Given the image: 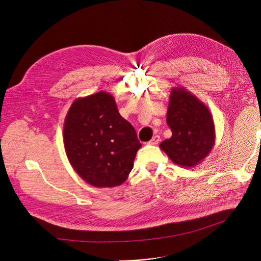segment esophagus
<instances>
[{"instance_id":"obj_1","label":"esophagus","mask_w":261,"mask_h":261,"mask_svg":"<svg viewBox=\"0 0 261 261\" xmlns=\"http://www.w3.org/2000/svg\"><path fill=\"white\" fill-rule=\"evenodd\" d=\"M160 136H158V135H156V136H154L148 143L149 144H151V145H155V144H158L159 142H160Z\"/></svg>"}]
</instances>
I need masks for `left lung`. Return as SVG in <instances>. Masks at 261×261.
Wrapping results in <instances>:
<instances>
[{
    "label": "left lung",
    "instance_id": "obj_1",
    "mask_svg": "<svg viewBox=\"0 0 261 261\" xmlns=\"http://www.w3.org/2000/svg\"><path fill=\"white\" fill-rule=\"evenodd\" d=\"M167 124L172 132L160 148L182 168L199 165L215 143L212 114L204 103L183 87L171 89Z\"/></svg>",
    "mask_w": 261,
    "mask_h": 261
}]
</instances>
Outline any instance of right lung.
Returning a JSON list of instances; mask_svg holds the SVG:
<instances>
[{"label": "right lung", "instance_id": "add662e5", "mask_svg": "<svg viewBox=\"0 0 261 261\" xmlns=\"http://www.w3.org/2000/svg\"><path fill=\"white\" fill-rule=\"evenodd\" d=\"M63 141L72 168L95 187H114L126 181L141 147L135 128L119 113L114 97L103 91L71 103Z\"/></svg>", "mask_w": 261, "mask_h": 261}]
</instances>
